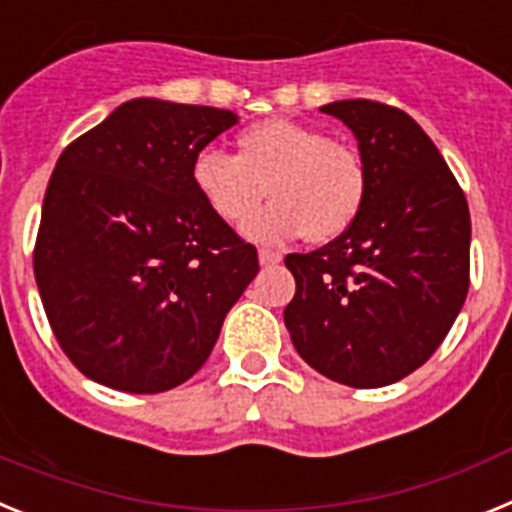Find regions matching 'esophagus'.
<instances>
[{
  "instance_id": "obj_1",
  "label": "esophagus",
  "mask_w": 512,
  "mask_h": 512,
  "mask_svg": "<svg viewBox=\"0 0 512 512\" xmlns=\"http://www.w3.org/2000/svg\"><path fill=\"white\" fill-rule=\"evenodd\" d=\"M257 257H260V265H262V268H270V265H278V262L283 260L281 252H273V250H260V252H257Z\"/></svg>"
}]
</instances>
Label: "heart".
Instances as JSON below:
<instances>
[{"label":"heart","instance_id":"obj_1","mask_svg":"<svg viewBox=\"0 0 512 512\" xmlns=\"http://www.w3.org/2000/svg\"><path fill=\"white\" fill-rule=\"evenodd\" d=\"M190 182L226 224H247V237L283 244L306 237L332 242L361 216L368 175L353 146L332 141L319 128L270 118L237 136V157L206 146L190 162Z\"/></svg>","mask_w":512,"mask_h":512}]
</instances>
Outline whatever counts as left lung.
<instances>
[{
	"label": "left lung",
	"instance_id": "1",
	"mask_svg": "<svg viewBox=\"0 0 512 512\" xmlns=\"http://www.w3.org/2000/svg\"><path fill=\"white\" fill-rule=\"evenodd\" d=\"M319 110L355 133L368 193L345 234L286 257L296 293L283 319L314 371L376 389L417 371L459 317L469 291V206L441 151L404 110L373 100Z\"/></svg>",
	"mask_w": 512,
	"mask_h": 512
}]
</instances>
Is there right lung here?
I'll list each match as a JSON object with an SVG mask.
<instances>
[{
  "instance_id": "right-lung-1",
  "label": "right lung",
  "mask_w": 512,
  "mask_h": 512,
  "mask_svg": "<svg viewBox=\"0 0 512 512\" xmlns=\"http://www.w3.org/2000/svg\"><path fill=\"white\" fill-rule=\"evenodd\" d=\"M234 123L231 110L139 97L61 151L33 270L87 379L128 394L188 381L260 270L190 182L195 154Z\"/></svg>"
}]
</instances>
